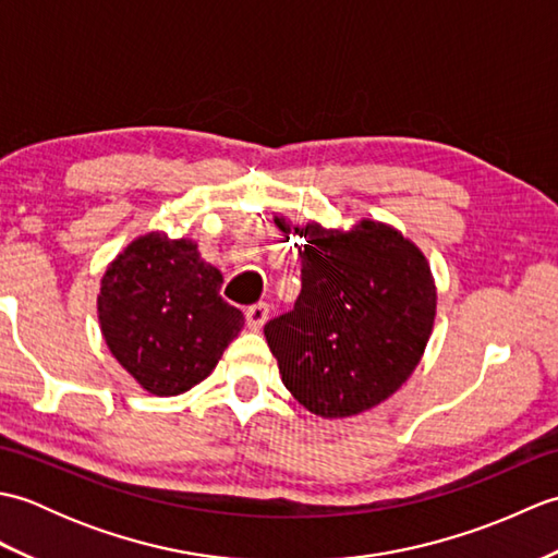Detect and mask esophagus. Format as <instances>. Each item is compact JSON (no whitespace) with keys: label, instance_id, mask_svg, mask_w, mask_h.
<instances>
[{"label":"esophagus","instance_id":"34e87169","mask_svg":"<svg viewBox=\"0 0 558 558\" xmlns=\"http://www.w3.org/2000/svg\"><path fill=\"white\" fill-rule=\"evenodd\" d=\"M268 314H270V306L266 302H258L254 306H248L246 310V326L252 330H260L264 324L268 322Z\"/></svg>","mask_w":558,"mask_h":558}]
</instances>
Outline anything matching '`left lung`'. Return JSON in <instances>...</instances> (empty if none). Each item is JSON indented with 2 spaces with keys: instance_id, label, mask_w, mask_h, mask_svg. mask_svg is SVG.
I'll return each instance as SVG.
<instances>
[{
  "instance_id": "1",
  "label": "left lung",
  "mask_w": 558,
  "mask_h": 558,
  "mask_svg": "<svg viewBox=\"0 0 558 558\" xmlns=\"http://www.w3.org/2000/svg\"><path fill=\"white\" fill-rule=\"evenodd\" d=\"M302 292L264 336L282 384L324 420L381 405L417 369L436 316L422 248L393 225L362 218L350 230L306 222Z\"/></svg>"
}]
</instances>
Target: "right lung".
Listing matches in <instances>:
<instances>
[{
	"label": "right lung",
	"instance_id": "add662e5",
	"mask_svg": "<svg viewBox=\"0 0 558 558\" xmlns=\"http://www.w3.org/2000/svg\"><path fill=\"white\" fill-rule=\"evenodd\" d=\"M222 272L194 240L153 230L105 268L100 333L112 357L153 396H180L216 369L244 316L220 298Z\"/></svg>",
	"mask_w": 558,
	"mask_h": 558
}]
</instances>
